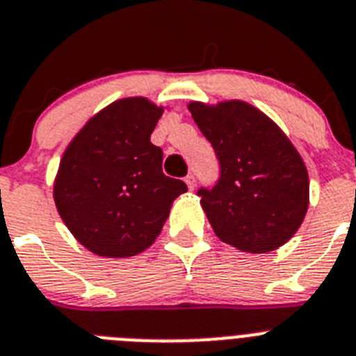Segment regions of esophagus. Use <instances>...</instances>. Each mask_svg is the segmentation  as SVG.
Here are the masks:
<instances>
[{
  "instance_id": "esophagus-1",
  "label": "esophagus",
  "mask_w": 356,
  "mask_h": 356,
  "mask_svg": "<svg viewBox=\"0 0 356 356\" xmlns=\"http://www.w3.org/2000/svg\"><path fill=\"white\" fill-rule=\"evenodd\" d=\"M184 182H186L188 188H190V190H193V188H195V175H193V174L186 175V179H184Z\"/></svg>"
}]
</instances>
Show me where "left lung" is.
Returning a JSON list of instances; mask_svg holds the SVG:
<instances>
[{
	"instance_id": "left-lung-1",
	"label": "left lung",
	"mask_w": 356,
	"mask_h": 356,
	"mask_svg": "<svg viewBox=\"0 0 356 356\" xmlns=\"http://www.w3.org/2000/svg\"><path fill=\"white\" fill-rule=\"evenodd\" d=\"M188 109L220 163L218 182L199 190L215 234L238 251H276L307 215L310 181L302 157L285 132L247 102H190Z\"/></svg>"
}]
</instances>
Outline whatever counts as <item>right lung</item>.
<instances>
[{
	"instance_id": "obj_1",
	"label": "right lung",
	"mask_w": 356,
	"mask_h": 356,
	"mask_svg": "<svg viewBox=\"0 0 356 356\" xmlns=\"http://www.w3.org/2000/svg\"><path fill=\"white\" fill-rule=\"evenodd\" d=\"M165 107L122 98L97 113L64 150L54 199L71 234L92 254L129 258L156 242L188 186L163 174L150 134Z\"/></svg>"
}]
</instances>
